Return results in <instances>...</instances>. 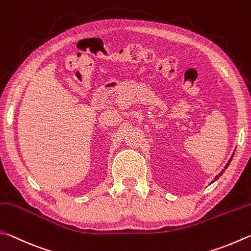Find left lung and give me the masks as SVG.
<instances>
[{
	"label": "left lung",
	"mask_w": 251,
	"mask_h": 251,
	"mask_svg": "<svg viewBox=\"0 0 251 251\" xmlns=\"http://www.w3.org/2000/svg\"><path fill=\"white\" fill-rule=\"evenodd\" d=\"M232 156H234V154H232V155H231V157H230V160H229V161H228V163L226 164V166H225V169H227V168H228V165H229V163H230V161H231V159H232ZM223 173H224V170L222 171V172H221V173H219V174L217 175V176H216V177H215V178H214V181H216V179H218V178H219V176H222V175H223ZM214 181H213V183H214Z\"/></svg>",
	"instance_id": "left-lung-1"
}]
</instances>
